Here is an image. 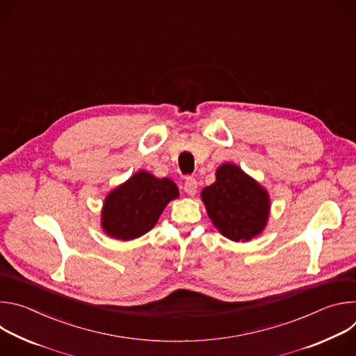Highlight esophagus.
Instances as JSON below:
<instances>
[{
	"label": "esophagus",
	"instance_id": "34e87169",
	"mask_svg": "<svg viewBox=\"0 0 356 356\" xmlns=\"http://www.w3.org/2000/svg\"><path fill=\"white\" fill-rule=\"evenodd\" d=\"M197 180L194 177H187L186 181H184V191L188 194V195H195L197 193Z\"/></svg>",
	"mask_w": 356,
	"mask_h": 356
}]
</instances>
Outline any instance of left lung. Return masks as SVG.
<instances>
[{"mask_svg":"<svg viewBox=\"0 0 356 356\" xmlns=\"http://www.w3.org/2000/svg\"><path fill=\"white\" fill-rule=\"evenodd\" d=\"M201 200L216 228L231 241H250L266 227L268 191L234 163L217 169L216 181L201 191Z\"/></svg>","mask_w":356,"mask_h":356,"instance_id":"obj_1","label":"left lung"}]
</instances>
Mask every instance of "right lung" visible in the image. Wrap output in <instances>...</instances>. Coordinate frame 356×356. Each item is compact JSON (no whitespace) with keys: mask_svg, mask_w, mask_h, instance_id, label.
Segmentation results:
<instances>
[{"mask_svg":"<svg viewBox=\"0 0 356 356\" xmlns=\"http://www.w3.org/2000/svg\"><path fill=\"white\" fill-rule=\"evenodd\" d=\"M177 197L179 188L170 179L139 170L108 193L101 227L111 238L135 239L154 228L169 201Z\"/></svg>","mask_w":356,"mask_h":356,"instance_id":"add662e5","label":"right lung"}]
</instances>
